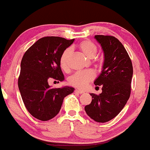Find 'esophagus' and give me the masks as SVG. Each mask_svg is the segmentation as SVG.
Returning a JSON list of instances; mask_svg holds the SVG:
<instances>
[{
  "mask_svg": "<svg viewBox=\"0 0 150 150\" xmlns=\"http://www.w3.org/2000/svg\"><path fill=\"white\" fill-rule=\"evenodd\" d=\"M75 93H80V94H82V93H84V91H82V90H79V89H76L75 91Z\"/></svg>",
  "mask_w": 150,
  "mask_h": 150,
  "instance_id": "1",
  "label": "esophagus"
}]
</instances>
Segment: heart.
<instances>
[{
  "label": "heart",
  "instance_id": "obj_1",
  "mask_svg": "<svg viewBox=\"0 0 150 150\" xmlns=\"http://www.w3.org/2000/svg\"><path fill=\"white\" fill-rule=\"evenodd\" d=\"M78 47L81 52L89 59H93L97 53V47L92 42L89 40H84L79 44ZM71 53L70 49L65 50L61 54L59 64L61 69L64 71L68 70V61ZM94 73L91 70H84V71L77 72L74 74L68 80V82L72 86L75 87L84 89L89 82L94 78Z\"/></svg>",
  "mask_w": 150,
  "mask_h": 150
}]
</instances>
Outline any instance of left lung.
I'll return each mask as SVG.
<instances>
[{"mask_svg": "<svg viewBox=\"0 0 150 150\" xmlns=\"http://www.w3.org/2000/svg\"><path fill=\"white\" fill-rule=\"evenodd\" d=\"M94 38L104 54L101 73L94 81L96 86H102V93H90L92 100L84 110L92 120L104 123L115 118L129 100L133 66L126 49L114 36L97 35Z\"/></svg>", "mask_w": 150, "mask_h": 150, "instance_id": "obj_1", "label": "left lung"}]
</instances>
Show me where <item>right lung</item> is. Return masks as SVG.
I'll list each match as a JSON object with an SVG mask.
<instances>
[{
  "mask_svg": "<svg viewBox=\"0 0 150 150\" xmlns=\"http://www.w3.org/2000/svg\"><path fill=\"white\" fill-rule=\"evenodd\" d=\"M74 40L56 36L42 38L23 56L18 86L27 110L38 120L54 118L60 111L65 97L75 90L68 86L54 89L48 84L50 79L64 80L59 60Z\"/></svg>",
  "mask_w": 150,
  "mask_h": 150,
  "instance_id": "add662e5",
  "label": "right lung"
}]
</instances>
